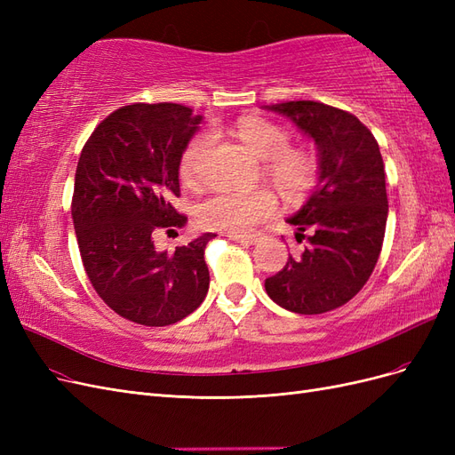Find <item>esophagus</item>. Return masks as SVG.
Instances as JSON below:
<instances>
[{
  "instance_id": "34e87169",
  "label": "esophagus",
  "mask_w": 455,
  "mask_h": 455,
  "mask_svg": "<svg viewBox=\"0 0 455 455\" xmlns=\"http://www.w3.org/2000/svg\"><path fill=\"white\" fill-rule=\"evenodd\" d=\"M229 239H231V241H237V243L256 244V243H259L261 239H264V235H261V233H252V235H237V233H231Z\"/></svg>"
}]
</instances>
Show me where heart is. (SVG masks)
<instances>
[{
	"instance_id": "b5f03b06",
	"label": "heart",
	"mask_w": 455,
	"mask_h": 455,
	"mask_svg": "<svg viewBox=\"0 0 455 455\" xmlns=\"http://www.w3.org/2000/svg\"><path fill=\"white\" fill-rule=\"evenodd\" d=\"M235 132L244 148L259 161H271V176L286 194L304 191L315 176V161L291 148V136L275 123L261 117H243ZM211 144L209 134H197L180 157V176L191 182L197 174L201 157ZM277 211V201L267 191H218L199 204V222L204 228L244 233Z\"/></svg>"
}]
</instances>
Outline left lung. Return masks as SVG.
<instances>
[{"mask_svg": "<svg viewBox=\"0 0 455 455\" xmlns=\"http://www.w3.org/2000/svg\"><path fill=\"white\" fill-rule=\"evenodd\" d=\"M315 142L319 172L311 196L286 220L309 246L266 279L275 304L299 315L332 311L361 291L374 271L387 224V191L379 146L343 109L313 100L266 106Z\"/></svg>", "mask_w": 455, "mask_h": 455, "instance_id": "8db88e82", "label": "left lung"}]
</instances>
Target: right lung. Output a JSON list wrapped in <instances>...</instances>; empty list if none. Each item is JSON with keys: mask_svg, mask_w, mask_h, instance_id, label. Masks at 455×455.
<instances>
[{"mask_svg": "<svg viewBox=\"0 0 455 455\" xmlns=\"http://www.w3.org/2000/svg\"><path fill=\"white\" fill-rule=\"evenodd\" d=\"M201 116L180 104H131L94 129L79 156L72 218L87 277L117 315L167 326L194 313L209 292L203 233L172 252L151 233L182 228L171 204L180 196V157Z\"/></svg>", "mask_w": 455, "mask_h": 455, "instance_id": "1", "label": "right lung"}]
</instances>
